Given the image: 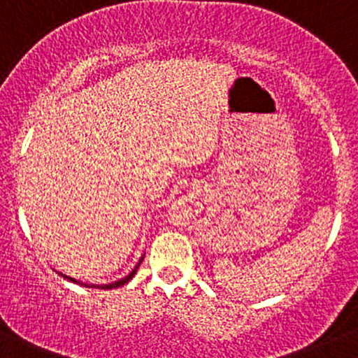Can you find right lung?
Instances as JSON below:
<instances>
[{
	"label": "right lung",
	"instance_id": "add662e5",
	"mask_svg": "<svg viewBox=\"0 0 358 358\" xmlns=\"http://www.w3.org/2000/svg\"><path fill=\"white\" fill-rule=\"evenodd\" d=\"M138 267H139V264H138ZM138 267L134 268V271L131 272V274L127 275V278H124V279H120V281H117V282H112V285H105V286H98V288H103V289H112V288H119V286H124L125 282L127 281H131L132 279V275L136 274V271H138ZM64 278H67V279H70V281H73V282H79V281H76V279H72V278H69V275H64ZM80 285H83V282H80ZM84 286H87V285H84ZM93 286V285H91Z\"/></svg>",
	"mask_w": 358,
	"mask_h": 358
}]
</instances>
